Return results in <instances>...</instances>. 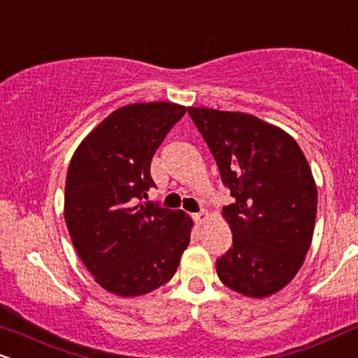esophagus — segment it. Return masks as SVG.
I'll return each instance as SVG.
<instances>
[{"label": "esophagus", "mask_w": 358, "mask_h": 358, "mask_svg": "<svg viewBox=\"0 0 358 358\" xmlns=\"http://www.w3.org/2000/svg\"><path fill=\"white\" fill-rule=\"evenodd\" d=\"M193 218H195V222H196V225H205L206 222L210 220V213L206 212V210H201L200 213H195L193 215Z\"/></svg>", "instance_id": "34e87169"}]
</instances>
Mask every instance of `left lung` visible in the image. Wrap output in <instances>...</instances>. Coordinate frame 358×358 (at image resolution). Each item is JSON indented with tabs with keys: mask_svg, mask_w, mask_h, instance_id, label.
<instances>
[{
	"mask_svg": "<svg viewBox=\"0 0 358 358\" xmlns=\"http://www.w3.org/2000/svg\"><path fill=\"white\" fill-rule=\"evenodd\" d=\"M235 203L223 208L234 245L217 260L223 285L265 299L292 282L312 243L317 185L296 141L248 113L188 106Z\"/></svg>",
	"mask_w": 358,
	"mask_h": 358,
	"instance_id": "8db88e82",
	"label": "left lung"
}]
</instances>
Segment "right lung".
Returning <instances> with one entry per match:
<instances>
[{
	"label": "right lung",
	"mask_w": 358,
	"mask_h": 358,
	"mask_svg": "<svg viewBox=\"0 0 358 358\" xmlns=\"http://www.w3.org/2000/svg\"><path fill=\"white\" fill-rule=\"evenodd\" d=\"M185 113L170 101L122 106L73 153L64 222L81 262L110 294L140 296L165 285L190 243L185 212L138 203L155 187V152Z\"/></svg>",
	"instance_id": "1"
}]
</instances>
